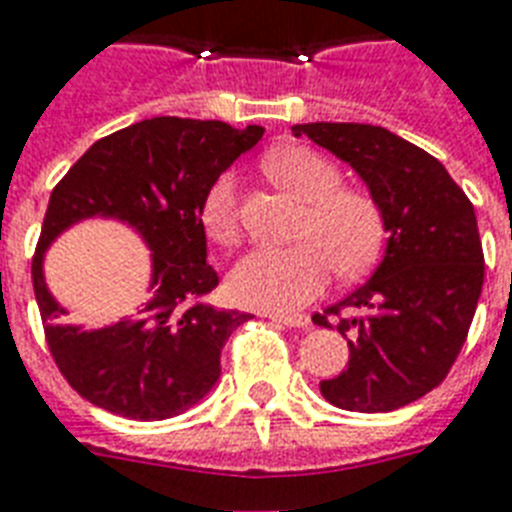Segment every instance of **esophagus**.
I'll return each mask as SVG.
<instances>
[{"mask_svg": "<svg viewBox=\"0 0 512 512\" xmlns=\"http://www.w3.org/2000/svg\"><path fill=\"white\" fill-rule=\"evenodd\" d=\"M269 320L280 322V325H285V327H309L312 325V320H309L306 314H296V317H285V314H269Z\"/></svg>", "mask_w": 512, "mask_h": 512, "instance_id": "1", "label": "esophagus"}]
</instances>
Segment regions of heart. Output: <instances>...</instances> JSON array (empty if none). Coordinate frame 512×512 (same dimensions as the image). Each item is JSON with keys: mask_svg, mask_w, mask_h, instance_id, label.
Listing matches in <instances>:
<instances>
[{"mask_svg": "<svg viewBox=\"0 0 512 512\" xmlns=\"http://www.w3.org/2000/svg\"><path fill=\"white\" fill-rule=\"evenodd\" d=\"M267 174L304 200V216L288 248H256L227 275V293L237 306L290 314L320 296L338 269L343 277L362 275L378 261L386 243L383 208L370 192L341 187V171L312 147L288 145L267 155ZM200 224L208 240H240L237 182L222 174L200 203Z\"/></svg>", "mask_w": 512, "mask_h": 512, "instance_id": "1", "label": "heart"}]
</instances>
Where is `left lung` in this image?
I'll list each match as a JSON object with an SVG mask.
<instances>
[{
  "label": "left lung",
  "instance_id": "left-lung-1",
  "mask_svg": "<svg viewBox=\"0 0 512 512\" xmlns=\"http://www.w3.org/2000/svg\"><path fill=\"white\" fill-rule=\"evenodd\" d=\"M293 134L357 171L388 232L370 280L312 317L330 327V314L349 338V367L320 391L349 412L399 410L447 378L476 314L484 251L473 203L433 155L383 126L317 121Z\"/></svg>",
  "mask_w": 512,
  "mask_h": 512
}]
</instances>
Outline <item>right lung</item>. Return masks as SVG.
I'll return each instance as SVG.
<instances>
[{"label":"right lung","mask_w":512,"mask_h":512,"mask_svg":"<svg viewBox=\"0 0 512 512\" xmlns=\"http://www.w3.org/2000/svg\"><path fill=\"white\" fill-rule=\"evenodd\" d=\"M261 126L158 116L94 142L49 195L31 277L47 346L87 402L132 420L195 407L222 375V349L248 314L203 298L219 285L206 261L200 203L208 187L261 140ZM116 218L151 248V285L134 318L84 331L65 326L43 280V253L84 218Z\"/></svg>","instance_id":"1"}]
</instances>
